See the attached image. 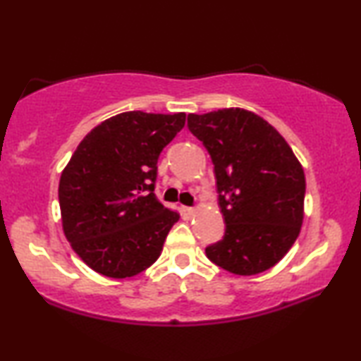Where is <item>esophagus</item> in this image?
I'll use <instances>...</instances> for the list:
<instances>
[{"instance_id": "esophagus-1", "label": "esophagus", "mask_w": 361, "mask_h": 361, "mask_svg": "<svg viewBox=\"0 0 361 361\" xmlns=\"http://www.w3.org/2000/svg\"><path fill=\"white\" fill-rule=\"evenodd\" d=\"M180 214H182V216H185V219H190V216H194L195 209H194V207H185V205H182V207H180Z\"/></svg>"}]
</instances>
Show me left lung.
<instances>
[{
  "label": "left lung",
  "mask_w": 361,
  "mask_h": 361,
  "mask_svg": "<svg viewBox=\"0 0 361 361\" xmlns=\"http://www.w3.org/2000/svg\"><path fill=\"white\" fill-rule=\"evenodd\" d=\"M214 162L224 240L207 246L212 263L253 276L273 268L299 236L305 176L298 157L263 118L243 108L187 116Z\"/></svg>",
  "instance_id": "8db88e82"
}]
</instances>
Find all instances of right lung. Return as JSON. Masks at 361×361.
I'll return each instance as SVG.
<instances>
[{
    "instance_id": "1",
    "label": "right lung",
    "mask_w": 361,
    "mask_h": 361,
    "mask_svg": "<svg viewBox=\"0 0 361 361\" xmlns=\"http://www.w3.org/2000/svg\"><path fill=\"white\" fill-rule=\"evenodd\" d=\"M185 113L126 111L93 128L59 182L62 228L83 263L108 278L140 274L161 256L179 214L157 200L161 151Z\"/></svg>"
}]
</instances>
